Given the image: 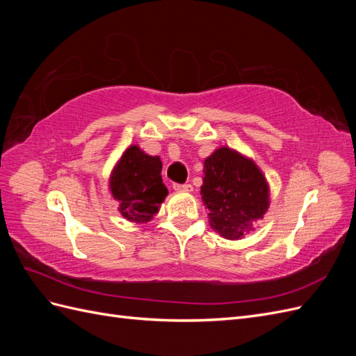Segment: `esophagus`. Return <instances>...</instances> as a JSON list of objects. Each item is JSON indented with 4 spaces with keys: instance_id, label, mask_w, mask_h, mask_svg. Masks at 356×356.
Instances as JSON below:
<instances>
[{
    "instance_id": "obj_1",
    "label": "esophagus",
    "mask_w": 356,
    "mask_h": 356,
    "mask_svg": "<svg viewBox=\"0 0 356 356\" xmlns=\"http://www.w3.org/2000/svg\"><path fill=\"white\" fill-rule=\"evenodd\" d=\"M175 191H193V187L190 184H174Z\"/></svg>"
}]
</instances>
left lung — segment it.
<instances>
[{
	"mask_svg": "<svg viewBox=\"0 0 356 356\" xmlns=\"http://www.w3.org/2000/svg\"><path fill=\"white\" fill-rule=\"evenodd\" d=\"M202 202L221 238L239 241L270 207V187L255 161L222 145L203 160Z\"/></svg>",
	"mask_w": 356,
	"mask_h": 356,
	"instance_id": "obj_1",
	"label": "left lung"
}]
</instances>
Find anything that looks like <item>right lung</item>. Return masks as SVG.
<instances>
[{
    "instance_id": "add662e5",
    "label": "right lung",
    "mask_w": 356,
    "mask_h": 356,
    "mask_svg": "<svg viewBox=\"0 0 356 356\" xmlns=\"http://www.w3.org/2000/svg\"><path fill=\"white\" fill-rule=\"evenodd\" d=\"M108 191L123 218L136 224L152 221L168 196L160 157L147 154L136 144L129 145L111 170Z\"/></svg>"
}]
</instances>
